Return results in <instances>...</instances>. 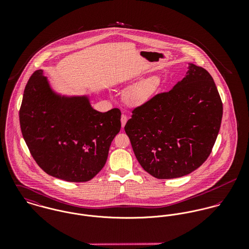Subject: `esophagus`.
<instances>
[{
    "mask_svg": "<svg viewBox=\"0 0 249 249\" xmlns=\"http://www.w3.org/2000/svg\"><path fill=\"white\" fill-rule=\"evenodd\" d=\"M126 122H127V116L122 115V117H121V123H122V127H123V128L124 127Z\"/></svg>",
    "mask_w": 249,
    "mask_h": 249,
    "instance_id": "esophagus-1",
    "label": "esophagus"
}]
</instances>
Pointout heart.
Masks as SVG:
<instances>
[{
  "mask_svg": "<svg viewBox=\"0 0 249 249\" xmlns=\"http://www.w3.org/2000/svg\"><path fill=\"white\" fill-rule=\"evenodd\" d=\"M163 88L159 75H151L135 84L126 93V102L132 107H142L153 100Z\"/></svg>",
  "mask_w": 249,
  "mask_h": 249,
  "instance_id": "obj_1",
  "label": "heart"
}]
</instances>
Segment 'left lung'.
<instances>
[{
  "label": "left lung",
  "instance_id": "8db88e82",
  "mask_svg": "<svg viewBox=\"0 0 249 249\" xmlns=\"http://www.w3.org/2000/svg\"><path fill=\"white\" fill-rule=\"evenodd\" d=\"M132 113L124 130L138 162L152 177L170 179L206 161L219 131L222 103L211 74L189 63L171 91Z\"/></svg>",
  "mask_w": 249,
  "mask_h": 249
}]
</instances>
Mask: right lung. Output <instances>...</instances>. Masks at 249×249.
<instances>
[{"mask_svg": "<svg viewBox=\"0 0 249 249\" xmlns=\"http://www.w3.org/2000/svg\"><path fill=\"white\" fill-rule=\"evenodd\" d=\"M118 108L95 110L89 95H63L43 70L29 79L19 112L24 140L49 176L86 182L106 165L109 147L121 130Z\"/></svg>", "mask_w": 249, "mask_h": 249, "instance_id": "right-lung-1", "label": "right lung"}]
</instances>
